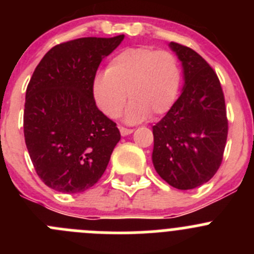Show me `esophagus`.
<instances>
[{"label": "esophagus", "instance_id": "34e87169", "mask_svg": "<svg viewBox=\"0 0 254 254\" xmlns=\"http://www.w3.org/2000/svg\"><path fill=\"white\" fill-rule=\"evenodd\" d=\"M119 130H120V134H122V136H127V135L132 134V131H134L132 129H127V127H119Z\"/></svg>", "mask_w": 254, "mask_h": 254}]
</instances>
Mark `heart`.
I'll list each match as a JSON object with an SVG mask.
<instances>
[{"instance_id": "obj_1", "label": "heart", "mask_w": 254, "mask_h": 254, "mask_svg": "<svg viewBox=\"0 0 254 254\" xmlns=\"http://www.w3.org/2000/svg\"><path fill=\"white\" fill-rule=\"evenodd\" d=\"M181 68L173 54L151 48H127L109 60L106 72L92 82L97 107L109 118L119 117L127 99L125 120L137 123L160 117L173 107L181 88Z\"/></svg>"}]
</instances>
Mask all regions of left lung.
I'll return each mask as SVG.
<instances>
[{"mask_svg": "<svg viewBox=\"0 0 254 254\" xmlns=\"http://www.w3.org/2000/svg\"><path fill=\"white\" fill-rule=\"evenodd\" d=\"M182 63V93L152 127L156 172L181 190L196 188L219 170L227 139L225 98L216 73L190 48L170 43Z\"/></svg>", "mask_w": 254, "mask_h": 254, "instance_id": "left-lung-1", "label": "left lung"}]
</instances>
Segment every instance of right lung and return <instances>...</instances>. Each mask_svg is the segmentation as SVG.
<instances>
[{"label": "right lung", "mask_w": 254, "mask_h": 254, "mask_svg": "<svg viewBox=\"0 0 254 254\" xmlns=\"http://www.w3.org/2000/svg\"><path fill=\"white\" fill-rule=\"evenodd\" d=\"M124 35L79 38L51 48L25 92L24 139L49 188L82 193L99 181L120 140L117 124L96 106L92 82Z\"/></svg>", "instance_id": "add662e5"}]
</instances>
